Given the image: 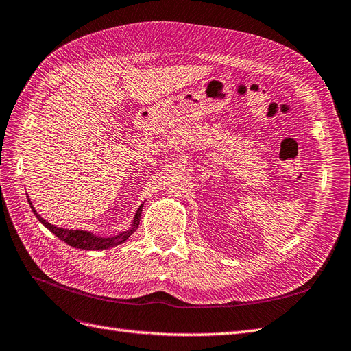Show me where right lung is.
<instances>
[{"mask_svg": "<svg viewBox=\"0 0 351 351\" xmlns=\"http://www.w3.org/2000/svg\"><path fill=\"white\" fill-rule=\"evenodd\" d=\"M29 204H31L32 212L35 213V216L38 217L39 222H41L45 228H48L49 231H51L56 237H58L60 239H63V241L66 244H69L70 247L82 248V250H106V248H112L114 245H119V244L125 243L126 239L131 237L132 232L138 228L139 219H141V212H143V206H141V207L138 208V212H136L135 219H134L132 228L129 229V231H125V232L119 234L116 237H112V238H101V237H95L91 232L79 231V229H63V228H58V226H54L51 223H48L44 217H41V216L36 213V210L34 208L31 199H29Z\"/></svg>", "mask_w": 351, "mask_h": 351, "instance_id": "right-lung-1", "label": "right lung"}]
</instances>
